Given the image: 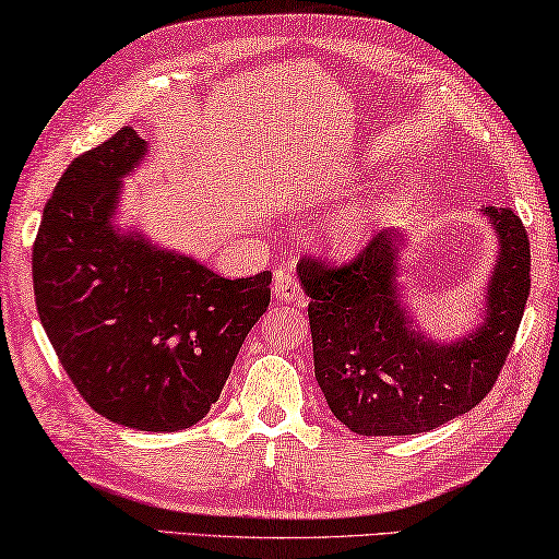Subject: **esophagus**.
Listing matches in <instances>:
<instances>
[{
	"label": "esophagus",
	"mask_w": 559,
	"mask_h": 559,
	"mask_svg": "<svg viewBox=\"0 0 559 559\" xmlns=\"http://www.w3.org/2000/svg\"><path fill=\"white\" fill-rule=\"evenodd\" d=\"M273 294H276L281 304H294V300L304 298V288H300V283L294 273L278 271L276 278H273Z\"/></svg>",
	"instance_id": "esophagus-1"
}]
</instances>
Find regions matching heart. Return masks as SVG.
<instances>
[{
	"mask_svg": "<svg viewBox=\"0 0 559 559\" xmlns=\"http://www.w3.org/2000/svg\"><path fill=\"white\" fill-rule=\"evenodd\" d=\"M370 234V214L368 209H345L331 221L325 228L328 246L335 253H353L368 241Z\"/></svg>",
	"mask_w": 559,
	"mask_h": 559,
	"instance_id": "b5f03b06",
	"label": "heart"
}]
</instances>
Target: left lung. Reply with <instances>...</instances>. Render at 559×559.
I'll list each match as a JSON object with an SVG mask.
<instances>
[{
    "mask_svg": "<svg viewBox=\"0 0 559 559\" xmlns=\"http://www.w3.org/2000/svg\"><path fill=\"white\" fill-rule=\"evenodd\" d=\"M498 234V261L473 333L436 343L415 331L397 294L405 236L380 231L341 265L304 259L311 298L316 380L331 413L358 436H415L457 418L492 391L530 296V241L520 216L485 206Z\"/></svg>",
    "mask_w": 559,
    "mask_h": 559,
    "instance_id": "obj_1",
    "label": "left lung"
}]
</instances>
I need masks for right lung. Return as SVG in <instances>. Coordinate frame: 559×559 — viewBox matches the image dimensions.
Wrapping results in <instances>:
<instances>
[{"instance_id":"add662e5","label":"right lung","mask_w":559,"mask_h":559,"mask_svg":"<svg viewBox=\"0 0 559 559\" xmlns=\"http://www.w3.org/2000/svg\"><path fill=\"white\" fill-rule=\"evenodd\" d=\"M146 141L123 127L76 156L44 206L32 276L39 321L76 391L111 423L197 425L271 304V273L228 281L114 226Z\"/></svg>"}]
</instances>
